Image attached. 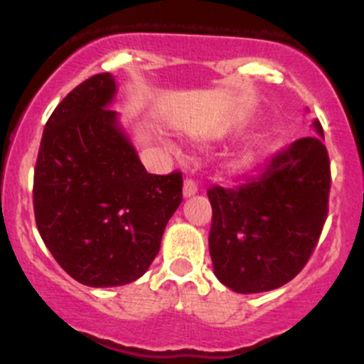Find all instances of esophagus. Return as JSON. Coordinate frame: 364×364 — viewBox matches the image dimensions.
I'll list each match as a JSON object with an SVG mask.
<instances>
[{
  "label": "esophagus",
  "mask_w": 364,
  "mask_h": 364,
  "mask_svg": "<svg viewBox=\"0 0 364 364\" xmlns=\"http://www.w3.org/2000/svg\"><path fill=\"white\" fill-rule=\"evenodd\" d=\"M196 193H197L196 181H192V179H186V181L183 183V197H185V199H190V197H193Z\"/></svg>",
  "instance_id": "1"
}]
</instances>
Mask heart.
<instances>
[{
	"mask_svg": "<svg viewBox=\"0 0 364 364\" xmlns=\"http://www.w3.org/2000/svg\"><path fill=\"white\" fill-rule=\"evenodd\" d=\"M247 161H248L247 156H243V159L234 160L232 164H230V168H232V171H241V168L247 167Z\"/></svg>",
	"mask_w": 364,
	"mask_h": 364,
	"instance_id": "b5f03b06",
	"label": "heart"
}]
</instances>
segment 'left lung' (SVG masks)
<instances>
[{"instance_id": "left-lung-1", "label": "left lung", "mask_w": 364, "mask_h": 364, "mask_svg": "<svg viewBox=\"0 0 364 364\" xmlns=\"http://www.w3.org/2000/svg\"><path fill=\"white\" fill-rule=\"evenodd\" d=\"M317 134L297 139L266 171L236 188H209V255L230 291L257 294L282 287L310 259L328 216L329 156Z\"/></svg>"}]
</instances>
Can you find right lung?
<instances>
[{"label": "right lung", "instance_id": "1", "mask_svg": "<svg viewBox=\"0 0 364 364\" xmlns=\"http://www.w3.org/2000/svg\"><path fill=\"white\" fill-rule=\"evenodd\" d=\"M98 73L70 91L43 128L33 183L35 220L65 271L87 287L141 278L181 204L183 176L146 172Z\"/></svg>", "mask_w": 364, "mask_h": 364}]
</instances>
